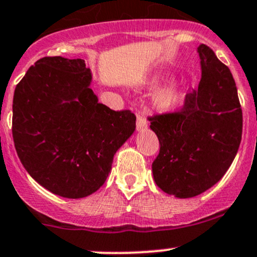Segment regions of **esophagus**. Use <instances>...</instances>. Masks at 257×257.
<instances>
[{"label": "esophagus", "mask_w": 257, "mask_h": 257, "mask_svg": "<svg viewBox=\"0 0 257 257\" xmlns=\"http://www.w3.org/2000/svg\"><path fill=\"white\" fill-rule=\"evenodd\" d=\"M137 130L138 131H143V130L147 128V126H148V121H147L146 116H144L143 114H137Z\"/></svg>", "instance_id": "34e87169"}]
</instances>
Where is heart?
Segmentation results:
<instances>
[{
  "instance_id": "heart-1",
  "label": "heart",
  "mask_w": 257,
  "mask_h": 257,
  "mask_svg": "<svg viewBox=\"0 0 257 257\" xmlns=\"http://www.w3.org/2000/svg\"><path fill=\"white\" fill-rule=\"evenodd\" d=\"M183 93L177 87H169L160 91L153 100V105L159 111L174 110L182 103Z\"/></svg>"
}]
</instances>
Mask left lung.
<instances>
[{
	"label": "left lung",
	"instance_id": "8db88e82",
	"mask_svg": "<svg viewBox=\"0 0 257 257\" xmlns=\"http://www.w3.org/2000/svg\"><path fill=\"white\" fill-rule=\"evenodd\" d=\"M201 79L182 108L148 116L160 151L153 161L158 187L177 198L211 188L234 160L243 131L237 86L228 66L206 45L198 47Z\"/></svg>",
	"mask_w": 257,
	"mask_h": 257
}]
</instances>
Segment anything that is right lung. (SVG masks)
Here are the masks:
<instances>
[{
    "label": "right lung",
    "instance_id": "1",
    "mask_svg": "<svg viewBox=\"0 0 257 257\" xmlns=\"http://www.w3.org/2000/svg\"><path fill=\"white\" fill-rule=\"evenodd\" d=\"M85 60L43 57L30 66L13 97L14 147L29 175L69 199L105 182L114 154L134 134L136 115L98 103Z\"/></svg>",
    "mask_w": 257,
    "mask_h": 257
}]
</instances>
